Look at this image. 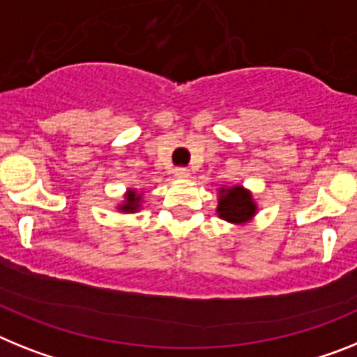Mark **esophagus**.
Returning a JSON list of instances; mask_svg holds the SVG:
<instances>
[{
	"instance_id": "1",
	"label": "esophagus",
	"mask_w": 357,
	"mask_h": 357,
	"mask_svg": "<svg viewBox=\"0 0 357 357\" xmlns=\"http://www.w3.org/2000/svg\"><path fill=\"white\" fill-rule=\"evenodd\" d=\"M175 176L176 178H188L190 176V169L188 167H175Z\"/></svg>"
}]
</instances>
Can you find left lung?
Here are the masks:
<instances>
[{
  "instance_id": "1",
  "label": "left lung",
  "mask_w": 357,
  "mask_h": 357,
  "mask_svg": "<svg viewBox=\"0 0 357 357\" xmlns=\"http://www.w3.org/2000/svg\"><path fill=\"white\" fill-rule=\"evenodd\" d=\"M216 213L231 224H245L257 215V204L252 200L251 191L242 185L222 188Z\"/></svg>"
}]
</instances>
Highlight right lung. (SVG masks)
Returning <instances> with one entry per match:
<instances>
[{"label": "right lung", "instance_id": "obj_1", "mask_svg": "<svg viewBox=\"0 0 357 357\" xmlns=\"http://www.w3.org/2000/svg\"><path fill=\"white\" fill-rule=\"evenodd\" d=\"M124 199L126 200H124V204H121V206H119V211H123V213L139 211V208H141V200H142L141 195H137L135 191L130 190Z\"/></svg>", "mask_w": 357, "mask_h": 357}]
</instances>
